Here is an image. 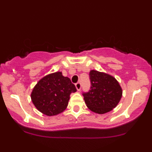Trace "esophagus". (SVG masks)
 Returning a JSON list of instances; mask_svg holds the SVG:
<instances>
[{
  "mask_svg": "<svg viewBox=\"0 0 152 152\" xmlns=\"http://www.w3.org/2000/svg\"><path fill=\"white\" fill-rule=\"evenodd\" d=\"M76 88L78 91H80L81 88V82H78V83H76Z\"/></svg>",
  "mask_w": 152,
  "mask_h": 152,
  "instance_id": "obj_1",
  "label": "esophagus"
}]
</instances>
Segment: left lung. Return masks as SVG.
Segmentation results:
<instances>
[{
    "mask_svg": "<svg viewBox=\"0 0 152 152\" xmlns=\"http://www.w3.org/2000/svg\"><path fill=\"white\" fill-rule=\"evenodd\" d=\"M89 77L90 90L82 94L87 107L99 114L111 111L122 96L119 83L113 76L97 71H91Z\"/></svg>",
    "mask_w": 152,
    "mask_h": 152,
    "instance_id": "1",
    "label": "left lung"
}]
</instances>
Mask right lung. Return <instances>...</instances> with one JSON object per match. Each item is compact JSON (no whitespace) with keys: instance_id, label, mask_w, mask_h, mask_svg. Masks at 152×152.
Returning <instances> with one entry per match:
<instances>
[{"instance_id":"obj_1","label":"right lung","mask_w":152,"mask_h":152,"mask_svg":"<svg viewBox=\"0 0 152 152\" xmlns=\"http://www.w3.org/2000/svg\"><path fill=\"white\" fill-rule=\"evenodd\" d=\"M76 91L70 78L64 77L61 72H56L41 78L31 97L38 111L47 116H55L66 109L71 94Z\"/></svg>"}]
</instances>
